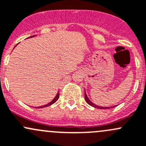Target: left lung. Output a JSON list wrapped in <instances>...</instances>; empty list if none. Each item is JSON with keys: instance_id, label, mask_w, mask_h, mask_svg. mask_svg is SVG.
<instances>
[{"instance_id": "left-lung-1", "label": "left lung", "mask_w": 146, "mask_h": 146, "mask_svg": "<svg viewBox=\"0 0 146 146\" xmlns=\"http://www.w3.org/2000/svg\"><path fill=\"white\" fill-rule=\"evenodd\" d=\"M85 99L86 102H87L89 105H90L91 106H92V107H94V108H99V109H107V108H113L114 106H111V107H102V106H100L96 105V104H94L93 102H92V101L90 100V99L87 97V94H86V92H85Z\"/></svg>"}]
</instances>
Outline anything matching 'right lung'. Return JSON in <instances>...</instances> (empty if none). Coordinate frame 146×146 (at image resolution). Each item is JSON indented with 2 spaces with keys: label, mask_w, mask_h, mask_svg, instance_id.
Listing matches in <instances>:
<instances>
[{
  "label": "right lung",
  "mask_w": 146,
  "mask_h": 146,
  "mask_svg": "<svg viewBox=\"0 0 146 146\" xmlns=\"http://www.w3.org/2000/svg\"><path fill=\"white\" fill-rule=\"evenodd\" d=\"M35 36H36V35H35V36H30V37H29V38H33V37H35ZM17 45H18V44H17ZM17 45H15V47H16ZM15 47H14V48H15ZM59 92H58L57 94H56V96H55V97L54 98V99H53L51 101H50V102H49L48 104H45V105L41 106L36 107V108H45V107L49 106H51L52 104H54V103L56 102V101L58 100V99H59Z\"/></svg>",
  "instance_id": "add662e5"
}]
</instances>
